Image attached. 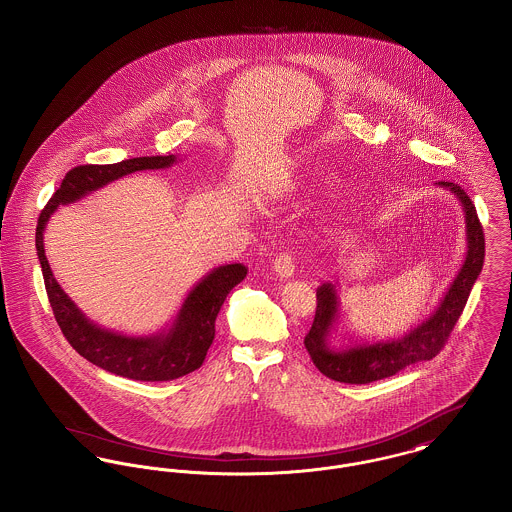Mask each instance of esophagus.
I'll return each mask as SVG.
<instances>
[{"label":"esophagus","instance_id":"obj_1","mask_svg":"<svg viewBox=\"0 0 512 512\" xmlns=\"http://www.w3.org/2000/svg\"><path fill=\"white\" fill-rule=\"evenodd\" d=\"M274 271L280 278H292L296 272V259L292 253H280L274 259Z\"/></svg>","mask_w":512,"mask_h":512}]
</instances>
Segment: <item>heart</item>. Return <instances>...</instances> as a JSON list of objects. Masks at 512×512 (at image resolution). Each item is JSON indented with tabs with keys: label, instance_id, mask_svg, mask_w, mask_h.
<instances>
[{
	"label": "heart",
	"instance_id": "1",
	"mask_svg": "<svg viewBox=\"0 0 512 512\" xmlns=\"http://www.w3.org/2000/svg\"><path fill=\"white\" fill-rule=\"evenodd\" d=\"M327 180H331V178H327Z\"/></svg>",
	"mask_w": 512,
	"mask_h": 512
}]
</instances>
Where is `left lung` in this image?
<instances>
[{
  "instance_id": "8db88e82",
  "label": "left lung",
  "mask_w": 512,
  "mask_h": 512,
  "mask_svg": "<svg viewBox=\"0 0 512 512\" xmlns=\"http://www.w3.org/2000/svg\"><path fill=\"white\" fill-rule=\"evenodd\" d=\"M437 185L449 189L460 201L466 218L468 241L464 263L452 280L445 298L423 323L400 338L373 344H352L348 348L334 350L329 346V338L332 331H336V323L340 317L338 296L334 284H321L317 288L315 319L303 344L315 367L329 379L350 385H365L391 377L408 365L433 360L451 336V331L472 292V286L480 276L485 257V238L476 207L466 191L458 183L451 181H439Z\"/></svg>"
}]
</instances>
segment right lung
<instances>
[{"label": "right lung", "mask_w": 512, "mask_h": 512, "mask_svg": "<svg viewBox=\"0 0 512 512\" xmlns=\"http://www.w3.org/2000/svg\"><path fill=\"white\" fill-rule=\"evenodd\" d=\"M176 160L178 158L174 154H168L127 158L118 164L77 166L65 174L60 189L40 212L36 226V253L48 300L63 336L85 360L133 381H172L199 369L214 340V321L218 311L230 290L245 278L247 267L241 263L224 265L203 276L181 303V309L168 331L147 336H125L92 323L61 290L44 253V230L60 205L75 203L127 174L170 168Z\"/></svg>", "instance_id": "obj_1"}]
</instances>
